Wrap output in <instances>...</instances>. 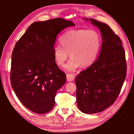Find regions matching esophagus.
<instances>
[{"instance_id":"1","label":"esophagus","mask_w":134,"mask_h":134,"mask_svg":"<svg viewBox=\"0 0 134 134\" xmlns=\"http://www.w3.org/2000/svg\"><path fill=\"white\" fill-rule=\"evenodd\" d=\"M66 79L68 82H72L74 80V76L71 74H68L66 75Z\"/></svg>"}]
</instances>
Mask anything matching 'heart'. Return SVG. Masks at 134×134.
Here are the masks:
<instances>
[{
    "label": "heart",
    "mask_w": 134,
    "mask_h": 134,
    "mask_svg": "<svg viewBox=\"0 0 134 134\" xmlns=\"http://www.w3.org/2000/svg\"><path fill=\"white\" fill-rule=\"evenodd\" d=\"M62 46L55 45L53 49L54 60L58 65L62 66L68 57H71L65 68L74 71L81 65L87 67L91 65L98 55L101 38L94 30L76 29L65 32L60 38Z\"/></svg>",
    "instance_id": "1"
}]
</instances>
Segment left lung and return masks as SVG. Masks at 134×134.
Returning a JSON list of instances; mask_svg holds the SVG:
<instances>
[{"mask_svg": "<svg viewBox=\"0 0 134 134\" xmlns=\"http://www.w3.org/2000/svg\"><path fill=\"white\" fill-rule=\"evenodd\" d=\"M90 21L101 33L100 54L90 66L77 76L75 82L79 109L83 113L93 114L114 103L126 79L127 66L120 37L106 24L91 18Z\"/></svg>", "mask_w": 134, "mask_h": 134, "instance_id": "left-lung-1", "label": "left lung"}]
</instances>
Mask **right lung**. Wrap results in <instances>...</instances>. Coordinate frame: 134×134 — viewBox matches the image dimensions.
Segmentation results:
<instances>
[{"instance_id": "right-lung-1", "label": "right lung", "mask_w": 134, "mask_h": 134, "mask_svg": "<svg viewBox=\"0 0 134 134\" xmlns=\"http://www.w3.org/2000/svg\"><path fill=\"white\" fill-rule=\"evenodd\" d=\"M75 24L63 18L35 22L18 40L12 53L11 85L22 104L33 112L51 110L55 97L66 81L54 60L57 36Z\"/></svg>"}]
</instances>
